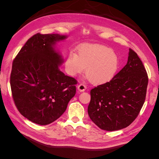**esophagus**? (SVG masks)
<instances>
[{"mask_svg": "<svg viewBox=\"0 0 159 159\" xmlns=\"http://www.w3.org/2000/svg\"><path fill=\"white\" fill-rule=\"evenodd\" d=\"M86 89V86L83 84H80L78 86V89L81 91V92H82V91H84Z\"/></svg>", "mask_w": 159, "mask_h": 159, "instance_id": "obj_1", "label": "esophagus"}]
</instances>
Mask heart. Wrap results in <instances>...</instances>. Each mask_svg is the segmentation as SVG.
Segmentation results:
<instances>
[{"label": "heart", "mask_w": 159, "mask_h": 159, "mask_svg": "<svg viewBox=\"0 0 159 159\" xmlns=\"http://www.w3.org/2000/svg\"><path fill=\"white\" fill-rule=\"evenodd\" d=\"M117 56L110 48L101 44H85L81 46L78 55L70 53L67 57L65 67L70 75L85 74L93 84L99 85L107 82L119 68Z\"/></svg>", "instance_id": "heart-1"}]
</instances>
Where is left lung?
Segmentation results:
<instances>
[{
    "mask_svg": "<svg viewBox=\"0 0 159 159\" xmlns=\"http://www.w3.org/2000/svg\"><path fill=\"white\" fill-rule=\"evenodd\" d=\"M148 81L142 61L130 48L124 68L108 82L90 91L88 111L91 121L108 131L128 127L145 103Z\"/></svg>",
    "mask_w": 159,
    "mask_h": 159,
    "instance_id": "left-lung-1",
    "label": "left lung"
}]
</instances>
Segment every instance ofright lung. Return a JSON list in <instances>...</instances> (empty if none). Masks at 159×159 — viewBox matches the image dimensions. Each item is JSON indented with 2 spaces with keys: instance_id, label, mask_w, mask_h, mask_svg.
<instances>
[{
  "instance_id": "right-lung-1",
  "label": "right lung",
  "mask_w": 159,
  "mask_h": 159,
  "mask_svg": "<svg viewBox=\"0 0 159 159\" xmlns=\"http://www.w3.org/2000/svg\"><path fill=\"white\" fill-rule=\"evenodd\" d=\"M66 38L37 33L12 61L10 83L14 104L24 117L41 125L58 119L76 93L78 81L60 71L63 60L53 47Z\"/></svg>"
}]
</instances>
